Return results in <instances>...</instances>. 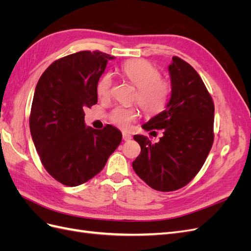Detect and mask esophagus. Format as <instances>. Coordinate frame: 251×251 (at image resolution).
Listing matches in <instances>:
<instances>
[{"label":"esophagus","instance_id":"esophagus-1","mask_svg":"<svg viewBox=\"0 0 251 251\" xmlns=\"http://www.w3.org/2000/svg\"><path fill=\"white\" fill-rule=\"evenodd\" d=\"M123 138H124L125 141H128V140L132 139V135H130L128 133L124 132V133H123Z\"/></svg>","mask_w":251,"mask_h":251}]
</instances>
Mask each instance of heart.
Segmentation results:
<instances>
[{
	"mask_svg": "<svg viewBox=\"0 0 251 251\" xmlns=\"http://www.w3.org/2000/svg\"><path fill=\"white\" fill-rule=\"evenodd\" d=\"M120 74L126 81L137 87L134 100L149 116L161 113L169 103L172 87L168 79L160 76V71L146 59L126 60L120 68ZM113 79L104 74L96 87L97 96L107 100L112 95ZM138 117L137 108L118 107L110 114V121L121 130H126Z\"/></svg>",
	"mask_w": 251,
	"mask_h": 251,
	"instance_id": "b5f03b06",
	"label": "heart"
}]
</instances>
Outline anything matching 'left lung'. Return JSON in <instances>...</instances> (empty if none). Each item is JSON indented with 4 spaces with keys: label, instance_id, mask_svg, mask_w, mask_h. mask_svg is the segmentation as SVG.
<instances>
[{
    "label": "left lung",
    "instance_id": "1",
    "mask_svg": "<svg viewBox=\"0 0 251 251\" xmlns=\"http://www.w3.org/2000/svg\"><path fill=\"white\" fill-rule=\"evenodd\" d=\"M169 71L172 95L168 107L142 126L146 131L163 130V136L157 143L134 136L141 151L133 169L160 192L188 184L206 160L215 138V104L198 72L178 56L173 57Z\"/></svg>",
    "mask_w": 251,
    "mask_h": 251
}]
</instances>
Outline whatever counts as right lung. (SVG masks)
Wrapping results in <instances>:
<instances>
[{"mask_svg": "<svg viewBox=\"0 0 251 251\" xmlns=\"http://www.w3.org/2000/svg\"><path fill=\"white\" fill-rule=\"evenodd\" d=\"M100 51H79L53 62L35 87L30 132L41 162L52 178L77 186L100 173L123 135L110 125L86 127V107L97 103L96 87L113 59Z\"/></svg>", "mask_w": 251, "mask_h": 251, "instance_id": "right-lung-1", "label": "right lung"}]
</instances>
